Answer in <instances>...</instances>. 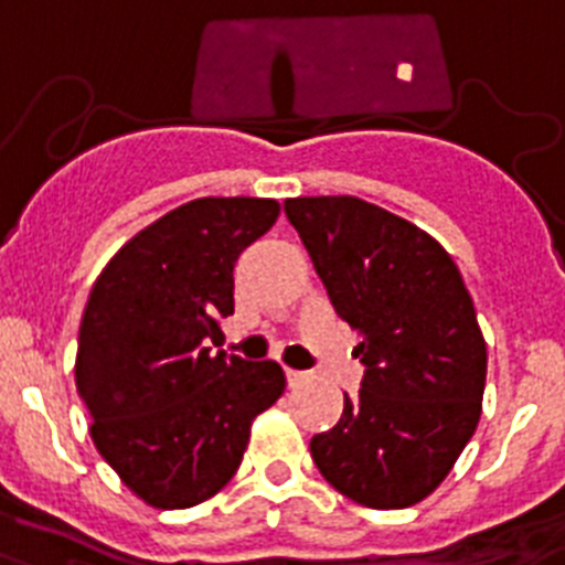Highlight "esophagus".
Wrapping results in <instances>:
<instances>
[{
    "mask_svg": "<svg viewBox=\"0 0 565 565\" xmlns=\"http://www.w3.org/2000/svg\"><path fill=\"white\" fill-rule=\"evenodd\" d=\"M310 372H301V370H287V381H289V386H301V384H307V381H310Z\"/></svg>",
    "mask_w": 565,
    "mask_h": 565,
    "instance_id": "1",
    "label": "esophagus"
}]
</instances>
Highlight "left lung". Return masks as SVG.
<instances>
[{"mask_svg": "<svg viewBox=\"0 0 565 565\" xmlns=\"http://www.w3.org/2000/svg\"><path fill=\"white\" fill-rule=\"evenodd\" d=\"M366 366L358 398L310 440L332 489L370 509L415 507L478 429L487 341L458 264L429 233L355 195L284 201Z\"/></svg>", "mask_w": 565, "mask_h": 565, "instance_id": "left-lung-1", "label": "left lung"}]
</instances>
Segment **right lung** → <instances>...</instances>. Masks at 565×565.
Listing matches in <instances>:
<instances>
[{
    "mask_svg": "<svg viewBox=\"0 0 565 565\" xmlns=\"http://www.w3.org/2000/svg\"><path fill=\"white\" fill-rule=\"evenodd\" d=\"M276 199H195L113 255L78 327L76 390L90 438L136 498L190 509L242 466L249 426L281 398L276 361L210 355L233 316L238 255L276 224Z\"/></svg>",
    "mask_w": 565,
    "mask_h": 565,
    "instance_id": "1",
    "label": "right lung"
}]
</instances>
